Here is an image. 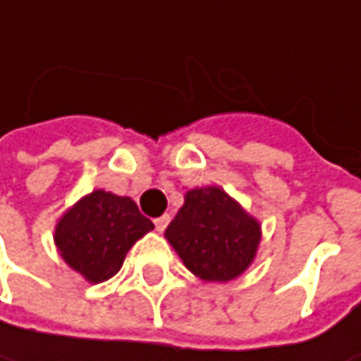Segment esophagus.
<instances>
[{
  "label": "esophagus",
  "instance_id": "obj_1",
  "mask_svg": "<svg viewBox=\"0 0 361 361\" xmlns=\"http://www.w3.org/2000/svg\"><path fill=\"white\" fill-rule=\"evenodd\" d=\"M169 223H171V215H160L154 219V227H157V231H164Z\"/></svg>",
  "mask_w": 361,
  "mask_h": 361
}]
</instances>
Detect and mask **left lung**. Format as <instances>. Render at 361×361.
Instances as JSON below:
<instances>
[{"instance_id":"left-lung-1","label":"left lung","mask_w":361,"mask_h":361,"mask_svg":"<svg viewBox=\"0 0 361 361\" xmlns=\"http://www.w3.org/2000/svg\"><path fill=\"white\" fill-rule=\"evenodd\" d=\"M164 235L197 277L231 281L253 261L261 227L225 190L207 187L188 190Z\"/></svg>"}]
</instances>
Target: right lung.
Listing matches in <instances>:
<instances>
[{
	"instance_id": "add662e5",
	"label": "right lung",
	"mask_w": 361,
	"mask_h": 361,
	"mask_svg": "<svg viewBox=\"0 0 361 361\" xmlns=\"http://www.w3.org/2000/svg\"><path fill=\"white\" fill-rule=\"evenodd\" d=\"M150 229L152 221L132 199L94 190L60 219L56 247L72 269L100 283L118 273L128 249Z\"/></svg>"
}]
</instances>
